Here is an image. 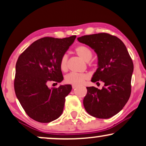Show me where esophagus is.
Listing matches in <instances>:
<instances>
[{"mask_svg":"<svg viewBox=\"0 0 146 146\" xmlns=\"http://www.w3.org/2000/svg\"><path fill=\"white\" fill-rule=\"evenodd\" d=\"M77 86H75V85H72V88H73V89H75V88H77Z\"/></svg>","mask_w":146,"mask_h":146,"instance_id":"34e87169","label":"esophagus"}]
</instances>
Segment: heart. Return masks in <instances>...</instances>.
Masks as SVG:
<instances>
[{"label": "heart", "mask_w": 146, "mask_h": 146, "mask_svg": "<svg viewBox=\"0 0 146 146\" xmlns=\"http://www.w3.org/2000/svg\"><path fill=\"white\" fill-rule=\"evenodd\" d=\"M75 50L77 55L81 58L83 61L86 62H88L93 56L92 50L85 45H79L77 46ZM67 60L68 57L66 54L62 56L59 63L60 68L62 71H65L67 69ZM88 78L89 75L87 73H70L65 76V81L68 84L79 86V85H82L84 81Z\"/></svg>", "instance_id": "1"}]
</instances>
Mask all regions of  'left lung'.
I'll return each mask as SVG.
<instances>
[{
	"mask_svg": "<svg viewBox=\"0 0 146 146\" xmlns=\"http://www.w3.org/2000/svg\"><path fill=\"white\" fill-rule=\"evenodd\" d=\"M80 42L94 50L98 57V68L91 81L104 83L102 89L87 87L83 106L89 115L108 119L121 111L131 95L133 63L123 42L108 33L84 35Z\"/></svg>",
	"mask_w": 146,
	"mask_h": 146,
	"instance_id": "obj_1",
	"label": "left lung"
}]
</instances>
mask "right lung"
Masks as SVG:
<instances>
[{
    "mask_svg": "<svg viewBox=\"0 0 146 146\" xmlns=\"http://www.w3.org/2000/svg\"><path fill=\"white\" fill-rule=\"evenodd\" d=\"M76 36L43 37L33 42L21 54L16 63L14 87L17 98L31 118L48 123L63 113L71 85L48 88V81L63 80L59 63Z\"/></svg>",
    "mask_w": 146,
    "mask_h": 146,
    "instance_id": "right-lung-1",
    "label": "right lung"
}]
</instances>
